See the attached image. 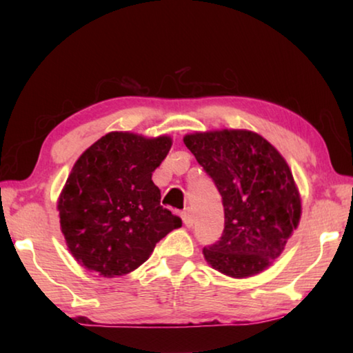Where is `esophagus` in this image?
Wrapping results in <instances>:
<instances>
[{
    "label": "esophagus",
    "instance_id": "obj_1",
    "mask_svg": "<svg viewBox=\"0 0 353 353\" xmlns=\"http://www.w3.org/2000/svg\"><path fill=\"white\" fill-rule=\"evenodd\" d=\"M181 218H182V221H183V224H185V227H193V224H194V218H193V213H191L190 210H185V212H182L181 213Z\"/></svg>",
    "mask_w": 353,
    "mask_h": 353
}]
</instances>
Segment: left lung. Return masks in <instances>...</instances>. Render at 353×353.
Masks as SVG:
<instances>
[{
  "instance_id": "left-lung-1",
  "label": "left lung",
  "mask_w": 353,
  "mask_h": 353,
  "mask_svg": "<svg viewBox=\"0 0 353 353\" xmlns=\"http://www.w3.org/2000/svg\"><path fill=\"white\" fill-rule=\"evenodd\" d=\"M183 143L223 198L224 232L202 250L205 261L232 279L265 271L283 252L302 214L301 193L283 155L246 129L193 132Z\"/></svg>"
}]
</instances>
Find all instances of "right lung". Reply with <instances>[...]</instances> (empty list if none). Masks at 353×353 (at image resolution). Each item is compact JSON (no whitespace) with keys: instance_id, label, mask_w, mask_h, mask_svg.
I'll list each match as a JSON object with an SVG mask.
<instances>
[{"instance_id":"right-lung-1","label":"right lung","mask_w":353,"mask_h":353,"mask_svg":"<svg viewBox=\"0 0 353 353\" xmlns=\"http://www.w3.org/2000/svg\"><path fill=\"white\" fill-rule=\"evenodd\" d=\"M170 135L109 132L85 149L57 199L61 230L81 266L112 279L141 266L182 221L160 205L152 182Z\"/></svg>"}]
</instances>
